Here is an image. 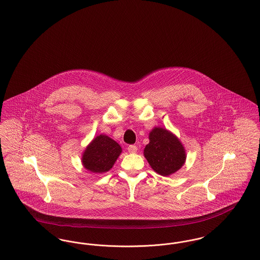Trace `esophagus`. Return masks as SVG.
Segmentation results:
<instances>
[{"mask_svg": "<svg viewBox=\"0 0 260 260\" xmlns=\"http://www.w3.org/2000/svg\"><path fill=\"white\" fill-rule=\"evenodd\" d=\"M127 151L129 153H136V151H137V147H136V145H129V146H127Z\"/></svg>", "mask_w": 260, "mask_h": 260, "instance_id": "esophagus-1", "label": "esophagus"}]
</instances>
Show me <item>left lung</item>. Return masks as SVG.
Here are the masks:
<instances>
[{"mask_svg":"<svg viewBox=\"0 0 260 260\" xmlns=\"http://www.w3.org/2000/svg\"><path fill=\"white\" fill-rule=\"evenodd\" d=\"M149 139L144 156L156 173L167 176L183 166L185 150L176 136L167 129L155 127L150 133Z\"/></svg>","mask_w":260,"mask_h":260,"instance_id":"obj_1","label":"left lung"}]
</instances>
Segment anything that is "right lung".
I'll list each match as a JSON object with an SVG mask.
<instances>
[{
  "mask_svg": "<svg viewBox=\"0 0 260 260\" xmlns=\"http://www.w3.org/2000/svg\"><path fill=\"white\" fill-rule=\"evenodd\" d=\"M122 152L121 146L108 136H96L83 155V165L91 173H102L112 169Z\"/></svg>",
  "mask_w": 260,
  "mask_h": 260,
  "instance_id": "add662e5",
  "label": "right lung"
}]
</instances>
